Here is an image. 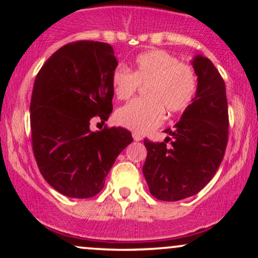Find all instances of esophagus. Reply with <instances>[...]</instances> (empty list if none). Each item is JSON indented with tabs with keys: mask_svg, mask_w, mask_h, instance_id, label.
I'll return each instance as SVG.
<instances>
[{
	"mask_svg": "<svg viewBox=\"0 0 258 258\" xmlns=\"http://www.w3.org/2000/svg\"><path fill=\"white\" fill-rule=\"evenodd\" d=\"M132 137H133V139H135V141H137V142L142 141V139H143V137H142V136L139 135V133H137V132H133L132 133Z\"/></svg>",
	"mask_w": 258,
	"mask_h": 258,
	"instance_id": "esophagus-1",
	"label": "esophagus"
}]
</instances>
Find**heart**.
I'll return each mask as SVG.
<instances>
[{
    "label": "heart",
    "mask_w": 258,
    "mask_h": 258,
    "mask_svg": "<svg viewBox=\"0 0 258 258\" xmlns=\"http://www.w3.org/2000/svg\"><path fill=\"white\" fill-rule=\"evenodd\" d=\"M139 85H147L144 96L117 109V123L137 133H146L164 121L165 109L170 114L188 108L197 92L193 68L179 63L167 52L155 49L137 55L131 72L123 67L114 70L111 86L117 99H128Z\"/></svg>",
    "instance_id": "b5f03b06"
}]
</instances>
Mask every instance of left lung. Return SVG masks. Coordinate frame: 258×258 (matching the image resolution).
<instances>
[{"label":"left lung","instance_id":"8db88e82","mask_svg":"<svg viewBox=\"0 0 258 258\" xmlns=\"http://www.w3.org/2000/svg\"><path fill=\"white\" fill-rule=\"evenodd\" d=\"M197 93L165 142L144 139L143 174L150 194L162 201H178L199 193L220 167L228 142V103L223 79L209 58L193 60ZM171 146H167L168 141Z\"/></svg>","mask_w":258,"mask_h":258}]
</instances>
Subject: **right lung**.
I'll return each instance as SVG.
<instances>
[{"instance_id": "right-lung-1", "label": "right lung", "mask_w": 258, "mask_h": 258, "mask_svg": "<svg viewBox=\"0 0 258 258\" xmlns=\"http://www.w3.org/2000/svg\"><path fill=\"white\" fill-rule=\"evenodd\" d=\"M117 67L110 44L68 43L38 72L30 103L32 150L49 185L69 198L87 199L103 189L117 155L132 142L122 127L93 132L112 111L111 75Z\"/></svg>"}]
</instances>
